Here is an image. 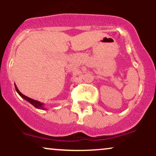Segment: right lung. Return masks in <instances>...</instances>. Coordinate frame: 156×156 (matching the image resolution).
Wrapping results in <instances>:
<instances>
[{
	"label": "right lung",
	"instance_id": "add662e5",
	"mask_svg": "<svg viewBox=\"0 0 156 156\" xmlns=\"http://www.w3.org/2000/svg\"><path fill=\"white\" fill-rule=\"evenodd\" d=\"M15 87L16 91H17V92L18 93V94H20V96L21 98H23L24 100H26V101L29 102V103H31V104L33 105L35 107V108H37L38 109H42V110H46V108L44 107V103H41V102H39V101H35V100L31 99V98H28V97L24 95V94H22V93L20 92L19 89H17V86H16V84H15Z\"/></svg>",
	"mask_w": 156,
	"mask_h": 156
}]
</instances>
